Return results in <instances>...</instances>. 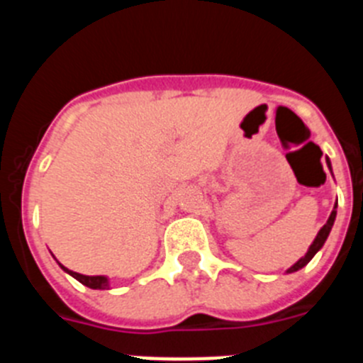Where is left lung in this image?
<instances>
[{
  "instance_id": "1",
  "label": "left lung",
  "mask_w": 363,
  "mask_h": 363,
  "mask_svg": "<svg viewBox=\"0 0 363 363\" xmlns=\"http://www.w3.org/2000/svg\"><path fill=\"white\" fill-rule=\"evenodd\" d=\"M325 162H327V167H329V171H331V174H333L331 160L325 158ZM336 207H338V201H336L335 207H333V213H331V216H329V220H327V223H325V225L322 227V229L318 230V234H316V238L313 240V243H311L309 249H307L306 256H301V258L298 259L296 264L291 265V267L287 269V271H285V272H287V274H289V272H296V271H300L301 267H306V265L309 264L311 259L314 258V255H316V252H318L320 249H322L323 243H325V240H327V236H329V233H331L333 225H335V220H336Z\"/></svg>"
}]
</instances>
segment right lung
Segmentation results:
<instances>
[{"label": "right lung", "mask_w": 363, "mask_h": 363, "mask_svg": "<svg viewBox=\"0 0 363 363\" xmlns=\"http://www.w3.org/2000/svg\"><path fill=\"white\" fill-rule=\"evenodd\" d=\"M57 265H60L67 274H70V277L76 278L79 284L86 285V287H91V289H111V281H108L107 277H86V274H79V272L70 271V269H67L65 265H62L60 262H57Z\"/></svg>", "instance_id": "add662e5"}]
</instances>
